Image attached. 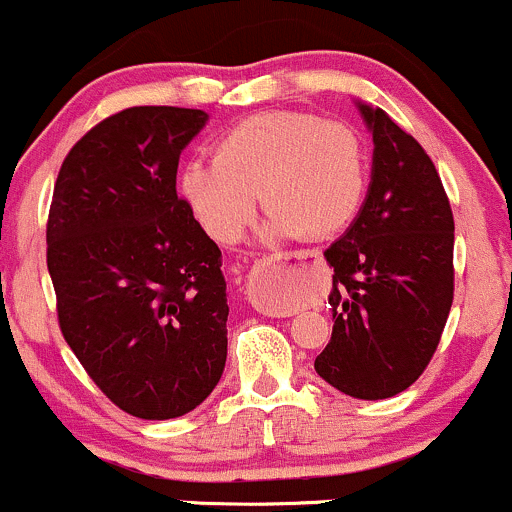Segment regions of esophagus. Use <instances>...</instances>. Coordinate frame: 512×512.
Listing matches in <instances>:
<instances>
[{"instance_id": "obj_1", "label": "esophagus", "mask_w": 512, "mask_h": 512, "mask_svg": "<svg viewBox=\"0 0 512 512\" xmlns=\"http://www.w3.org/2000/svg\"><path fill=\"white\" fill-rule=\"evenodd\" d=\"M307 258H320V251H285V254H276V258H273V268H276V271H285V268L300 266V263L307 261ZM258 305L268 310L271 302L261 300Z\"/></svg>"}]
</instances>
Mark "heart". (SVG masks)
Instances as JSON below:
<instances>
[{"instance_id": "1", "label": "heart", "mask_w": 512, "mask_h": 512, "mask_svg": "<svg viewBox=\"0 0 512 512\" xmlns=\"http://www.w3.org/2000/svg\"><path fill=\"white\" fill-rule=\"evenodd\" d=\"M364 144L351 126L305 112H266L224 131L212 161H192L180 192L219 244H234L261 195L266 232L327 239L354 222L366 195Z\"/></svg>"}]
</instances>
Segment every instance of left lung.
Masks as SVG:
<instances>
[{
  "label": "left lung",
  "instance_id": "8db88e82",
  "mask_svg": "<svg viewBox=\"0 0 512 512\" xmlns=\"http://www.w3.org/2000/svg\"><path fill=\"white\" fill-rule=\"evenodd\" d=\"M373 170L359 217L324 258L332 339L315 371L351 398L383 400L422 376L454 300V217L425 148L383 109L359 104Z\"/></svg>",
  "mask_w": 512,
  "mask_h": 512
}]
</instances>
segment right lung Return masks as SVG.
Segmentation results:
<instances>
[{
    "label": "right lung",
    "mask_w": 512,
    "mask_h": 512,
    "mask_svg": "<svg viewBox=\"0 0 512 512\" xmlns=\"http://www.w3.org/2000/svg\"><path fill=\"white\" fill-rule=\"evenodd\" d=\"M202 109L129 107L70 148L53 188L46 261L58 324L119 410H195L227 361L222 251L175 190Z\"/></svg>",
    "instance_id": "1"
}]
</instances>
